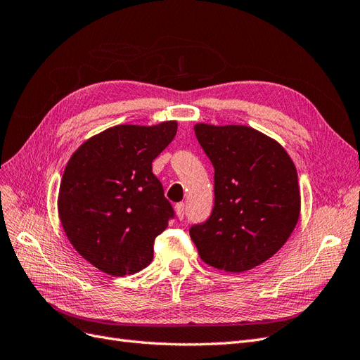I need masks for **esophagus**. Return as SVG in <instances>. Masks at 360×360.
<instances>
[{
  "label": "esophagus",
  "mask_w": 360,
  "mask_h": 360,
  "mask_svg": "<svg viewBox=\"0 0 360 360\" xmlns=\"http://www.w3.org/2000/svg\"><path fill=\"white\" fill-rule=\"evenodd\" d=\"M176 213H177V217H179V219L181 221L183 217H184V214H186V204H184V202H179V204H176Z\"/></svg>",
  "instance_id": "34e87169"
}]
</instances>
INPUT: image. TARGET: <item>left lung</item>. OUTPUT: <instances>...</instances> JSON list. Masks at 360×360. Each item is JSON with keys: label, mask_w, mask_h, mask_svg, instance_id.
I'll list each match as a JSON object with an SVG mask.
<instances>
[{"label": "left lung", "mask_w": 360, "mask_h": 360, "mask_svg": "<svg viewBox=\"0 0 360 360\" xmlns=\"http://www.w3.org/2000/svg\"><path fill=\"white\" fill-rule=\"evenodd\" d=\"M214 168V205L189 234L204 263L240 271L284 246L300 214L297 171L276 141L248 126L193 127Z\"/></svg>", "instance_id": "left-lung-1"}]
</instances>
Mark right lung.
Here are the masks:
<instances>
[{
    "label": "right lung",
    "mask_w": 360,
    "mask_h": 360,
    "mask_svg": "<svg viewBox=\"0 0 360 360\" xmlns=\"http://www.w3.org/2000/svg\"><path fill=\"white\" fill-rule=\"evenodd\" d=\"M177 134V122L122 124L90 138L64 169L58 214L66 236L94 267L132 275L153 259L155 238L174 217L153 162Z\"/></svg>",
    "instance_id": "1"
}]
</instances>
